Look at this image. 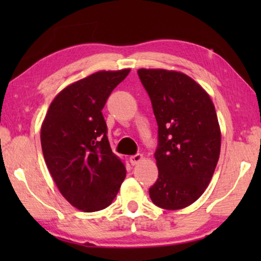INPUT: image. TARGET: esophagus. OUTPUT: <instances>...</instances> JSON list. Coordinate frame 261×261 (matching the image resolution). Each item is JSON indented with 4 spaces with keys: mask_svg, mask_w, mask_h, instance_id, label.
I'll list each match as a JSON object with an SVG mask.
<instances>
[{
    "mask_svg": "<svg viewBox=\"0 0 261 261\" xmlns=\"http://www.w3.org/2000/svg\"><path fill=\"white\" fill-rule=\"evenodd\" d=\"M129 160H130V163L132 166H136V165H138V163L143 160V154H135V155H131L130 158H129Z\"/></svg>",
    "mask_w": 261,
    "mask_h": 261,
    "instance_id": "34e87169",
    "label": "esophagus"
}]
</instances>
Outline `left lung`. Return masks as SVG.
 Here are the masks:
<instances>
[{
	"label": "left lung",
	"mask_w": 261,
	"mask_h": 261,
	"mask_svg": "<svg viewBox=\"0 0 261 261\" xmlns=\"http://www.w3.org/2000/svg\"><path fill=\"white\" fill-rule=\"evenodd\" d=\"M138 76L158 123L159 176L149 197L161 208H184L204 193L219 161L221 132L214 105L182 72L139 69Z\"/></svg>",
	"instance_id": "left-lung-1"
}]
</instances>
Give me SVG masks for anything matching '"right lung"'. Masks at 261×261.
<instances>
[{"mask_svg": "<svg viewBox=\"0 0 261 261\" xmlns=\"http://www.w3.org/2000/svg\"><path fill=\"white\" fill-rule=\"evenodd\" d=\"M130 69L99 71L65 87L53 100L41 126L46 165L60 192L84 212L108 207L125 178L112 152L102 115L106 102Z\"/></svg>", "mask_w": 261, "mask_h": 261, "instance_id": "add662e5", "label": "right lung"}]
</instances>
